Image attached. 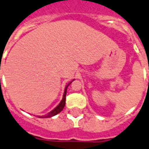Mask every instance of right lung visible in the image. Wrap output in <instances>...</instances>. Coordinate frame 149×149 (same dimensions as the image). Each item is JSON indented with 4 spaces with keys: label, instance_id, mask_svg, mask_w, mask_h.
Masks as SVG:
<instances>
[{
    "label": "right lung",
    "instance_id": "obj_1",
    "mask_svg": "<svg viewBox=\"0 0 149 149\" xmlns=\"http://www.w3.org/2000/svg\"><path fill=\"white\" fill-rule=\"evenodd\" d=\"M72 82H70V83H69L68 85L66 86V88H65V91H64V93H63V100H62V101L60 102V103L59 104V105H58V106H56V107L54 110H52L51 112H49L48 114L45 115V116H39V118H50V117L54 116H56V115H57L58 113H60V112H61L63 109L64 106H65V104H66V89H67V87H68V86L70 85V84Z\"/></svg>",
    "mask_w": 149,
    "mask_h": 149
}]
</instances>
